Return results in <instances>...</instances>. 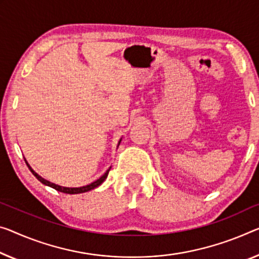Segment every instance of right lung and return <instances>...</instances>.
Segmentation results:
<instances>
[{
    "instance_id": "obj_1",
    "label": "right lung",
    "mask_w": 259,
    "mask_h": 259,
    "mask_svg": "<svg viewBox=\"0 0 259 259\" xmlns=\"http://www.w3.org/2000/svg\"><path fill=\"white\" fill-rule=\"evenodd\" d=\"M120 142H121V139L120 140H119V142H118V146L120 145ZM25 162H26V164H27V166H29V169H30V171L31 172H32L33 175H34V177L37 178V180L39 181V182H41L44 185H47V186H50V188H53V189H55L57 191H59V192H63V193H68V194H77V193H84V192H88V191H90V190H94V189H96L97 186H99L102 184L103 182H104L105 180H106V177H107V175H109V171H110V169H111V166L109 169H107L106 171H105V174L103 175V176H101L98 178V180H96L95 182H93V183H90V184H88V185H84V186H81V188H66V186H61V185H58V184H54V183H52V182H50V181H47V180H45V178H42L40 175H38L37 172H35V171L31 168L30 166V164L29 163H27V161L25 160Z\"/></svg>"
}]
</instances>
